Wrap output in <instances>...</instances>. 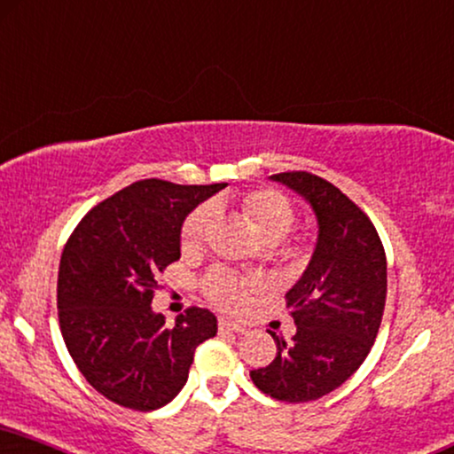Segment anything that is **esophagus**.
Listing matches in <instances>:
<instances>
[{"instance_id":"obj_1","label":"esophagus","mask_w":454,"mask_h":454,"mask_svg":"<svg viewBox=\"0 0 454 454\" xmlns=\"http://www.w3.org/2000/svg\"><path fill=\"white\" fill-rule=\"evenodd\" d=\"M219 332H235V333H244L246 327L239 325V323H233V321H227V319H221L219 321Z\"/></svg>"}]
</instances>
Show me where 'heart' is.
<instances>
[{"label": "heart", "instance_id": "b5f03b06", "mask_svg": "<svg viewBox=\"0 0 454 454\" xmlns=\"http://www.w3.org/2000/svg\"><path fill=\"white\" fill-rule=\"evenodd\" d=\"M239 210L244 219L248 221L252 231L269 246L284 241L296 225V208H294L292 200L286 193L269 190V187L244 193L239 198ZM215 204H202L187 215L184 227H181V248L184 252H193L204 244L206 235L215 223ZM284 254L286 258H298L300 248H287ZM202 287L210 302L219 306L221 310L239 313L248 304L252 281L241 279L223 267H215L206 273Z\"/></svg>", "mask_w": 454, "mask_h": 454}]
</instances>
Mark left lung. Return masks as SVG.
Here are the masks:
<instances>
[{"instance_id": "1", "label": "left lung", "mask_w": 454, "mask_h": 454, "mask_svg": "<svg viewBox=\"0 0 454 454\" xmlns=\"http://www.w3.org/2000/svg\"><path fill=\"white\" fill-rule=\"evenodd\" d=\"M313 206L319 239L309 267L286 294L296 333L273 335L278 356L250 371L258 390L284 403L333 392L367 358L386 306V252L373 223L338 187L306 170L270 176Z\"/></svg>"}]
</instances>
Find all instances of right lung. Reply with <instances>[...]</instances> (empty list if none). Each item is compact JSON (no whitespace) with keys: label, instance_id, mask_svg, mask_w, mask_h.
Here are the masks:
<instances>
[{"label":"right lung","instance_id":"add662e5","mask_svg":"<svg viewBox=\"0 0 454 454\" xmlns=\"http://www.w3.org/2000/svg\"><path fill=\"white\" fill-rule=\"evenodd\" d=\"M135 181L87 213L70 233L58 270L64 344L90 386L112 403L154 411L185 386L193 352L216 335V317L185 310L175 325L152 310L158 275L181 256V225L223 190Z\"/></svg>","mask_w":454,"mask_h":454}]
</instances>
